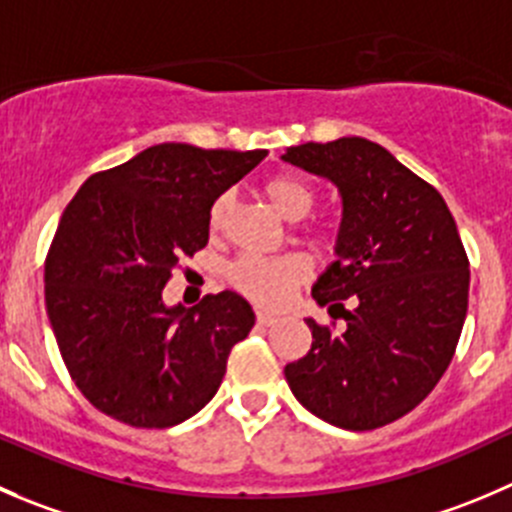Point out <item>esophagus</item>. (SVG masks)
Listing matches in <instances>:
<instances>
[{"mask_svg": "<svg viewBox=\"0 0 512 512\" xmlns=\"http://www.w3.org/2000/svg\"><path fill=\"white\" fill-rule=\"evenodd\" d=\"M255 315H257V325H272V322L277 320L275 315H270V312H265V310H255Z\"/></svg>", "mask_w": 512, "mask_h": 512, "instance_id": "esophagus-1", "label": "esophagus"}]
</instances>
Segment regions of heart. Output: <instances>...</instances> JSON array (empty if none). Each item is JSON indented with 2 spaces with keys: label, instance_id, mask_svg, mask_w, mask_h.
Listing matches in <instances>:
<instances>
[{
  "label": "heart",
  "instance_id": "1",
  "mask_svg": "<svg viewBox=\"0 0 512 512\" xmlns=\"http://www.w3.org/2000/svg\"><path fill=\"white\" fill-rule=\"evenodd\" d=\"M265 195L277 212L287 220H302L312 212L317 192L310 182L295 175H275L265 182ZM235 207L232 192H222L210 207V232L220 235L227 227ZM310 275V260L297 252L277 257L240 255L227 267V280L235 290L250 297L262 307H277L287 300L292 287L300 285Z\"/></svg>",
  "mask_w": 512,
  "mask_h": 512
}]
</instances>
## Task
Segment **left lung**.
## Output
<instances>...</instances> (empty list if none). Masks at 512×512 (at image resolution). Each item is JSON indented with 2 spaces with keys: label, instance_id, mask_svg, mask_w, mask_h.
Masks as SVG:
<instances>
[{
  "label": "left lung",
  "instance_id": "1",
  "mask_svg": "<svg viewBox=\"0 0 512 512\" xmlns=\"http://www.w3.org/2000/svg\"><path fill=\"white\" fill-rule=\"evenodd\" d=\"M282 160L340 190L337 260L312 297L345 320L342 332L307 320L312 347L285 365L287 385L325 423L382 428L418 408L453 360L468 312L463 240L440 192L375 142H307Z\"/></svg>",
  "mask_w": 512,
  "mask_h": 512
}]
</instances>
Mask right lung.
Segmentation results:
<instances>
[{
  "label": "right lung",
  "mask_w": 512,
  "mask_h": 512,
  "mask_svg": "<svg viewBox=\"0 0 512 512\" xmlns=\"http://www.w3.org/2000/svg\"><path fill=\"white\" fill-rule=\"evenodd\" d=\"M265 155L165 142L72 197L44 262V302L64 365L99 413L162 430L217 393L255 325L250 302L225 290L185 310L162 290L210 240L212 202Z\"/></svg>",
  "instance_id": "add662e5"
}]
</instances>
